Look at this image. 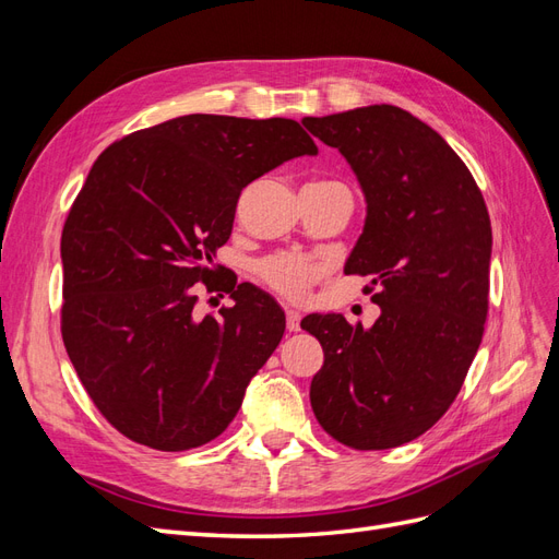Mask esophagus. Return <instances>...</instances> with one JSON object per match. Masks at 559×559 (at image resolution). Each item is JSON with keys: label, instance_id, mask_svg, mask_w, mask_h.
Wrapping results in <instances>:
<instances>
[{"label": "esophagus", "instance_id": "esophagus-1", "mask_svg": "<svg viewBox=\"0 0 559 559\" xmlns=\"http://www.w3.org/2000/svg\"><path fill=\"white\" fill-rule=\"evenodd\" d=\"M286 329H289V331H300V312L286 310Z\"/></svg>", "mask_w": 559, "mask_h": 559}]
</instances>
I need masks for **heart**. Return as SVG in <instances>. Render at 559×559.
<instances>
[{
  "mask_svg": "<svg viewBox=\"0 0 559 559\" xmlns=\"http://www.w3.org/2000/svg\"><path fill=\"white\" fill-rule=\"evenodd\" d=\"M257 275L277 294L292 300H302L308 296L310 286L319 280L321 267L294 257V253H275V257L257 263Z\"/></svg>",
  "mask_w": 559,
  "mask_h": 559,
  "instance_id": "b5f03b06",
  "label": "heart"
}]
</instances>
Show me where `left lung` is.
Segmentation results:
<instances>
[{
  "label": "left lung",
  "instance_id": "1",
  "mask_svg": "<svg viewBox=\"0 0 559 559\" xmlns=\"http://www.w3.org/2000/svg\"><path fill=\"white\" fill-rule=\"evenodd\" d=\"M302 123L361 183L366 224L345 273L370 277L364 294L382 310L370 329L343 314L300 321L324 349L312 411L347 448H399L445 415L480 347L489 214L464 160L411 111L370 105Z\"/></svg>",
  "mask_w": 559,
  "mask_h": 559
}]
</instances>
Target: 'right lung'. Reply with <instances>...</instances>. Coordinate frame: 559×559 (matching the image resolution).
<instances>
[{
  "mask_svg": "<svg viewBox=\"0 0 559 559\" xmlns=\"http://www.w3.org/2000/svg\"><path fill=\"white\" fill-rule=\"evenodd\" d=\"M317 156L292 118L189 114L107 146L67 214L62 341L97 411L130 441L200 448L238 415L284 335L277 302L247 282L198 317L202 282L247 183Z\"/></svg>",
  "mask_w": 559,
  "mask_h": 559,
  "instance_id": "add662e5",
  "label": "right lung"
}]
</instances>
